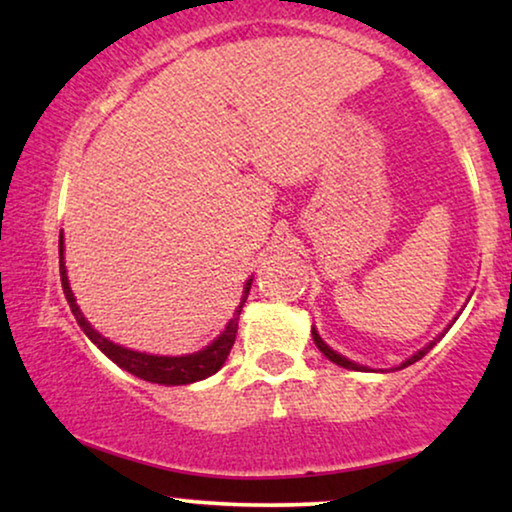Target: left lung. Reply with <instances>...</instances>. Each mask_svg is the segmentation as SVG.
<instances>
[{
    "mask_svg": "<svg viewBox=\"0 0 512 512\" xmlns=\"http://www.w3.org/2000/svg\"><path fill=\"white\" fill-rule=\"evenodd\" d=\"M312 338H314V345H317V347H319V352H321V354H324V356H328V359H331L333 363H338V366H342V368H349V370H363V366H359V363L349 361V359H345V356H340L338 352H333V349H331V347H328V345H326V342L319 338V333H317V331H312ZM438 340H440V338H436V340H433V342H429V345H426L424 349H419V352H417L415 356H410V359H408V361H405V363H401V368H405V366H412V363H415V361H419V359H422V356H424V354H429V349H433V345H436V342H438Z\"/></svg>",
    "mask_w": 512,
    "mask_h": 512,
    "instance_id": "1",
    "label": "left lung"
}]
</instances>
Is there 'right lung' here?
Returning a JSON list of instances; mask_svg holds the SVG:
<instances>
[{"instance_id": "add662e5", "label": "right lung", "mask_w": 512, "mask_h": 512, "mask_svg": "<svg viewBox=\"0 0 512 512\" xmlns=\"http://www.w3.org/2000/svg\"><path fill=\"white\" fill-rule=\"evenodd\" d=\"M60 282H62V291H65L67 303H69V307H72V314L76 317V321H79L83 333H86L88 338L93 340L95 345L116 363V366L128 370V373L139 377V380H146L153 384H165V387H170V384H191V382L205 380V377L214 375L216 370L226 363L230 349H233V345H235L237 319H240L242 305L247 303V296L251 289V279H249L247 286H244L242 303L235 310L233 319H230V324L226 326V331H223L207 349H202V352H195V354H188V356H153V354L132 352V349L114 345V342L102 338V335L88 324L86 317H83L79 310V305H76L72 289H69L65 256H62V235H60Z\"/></svg>"}]
</instances>
